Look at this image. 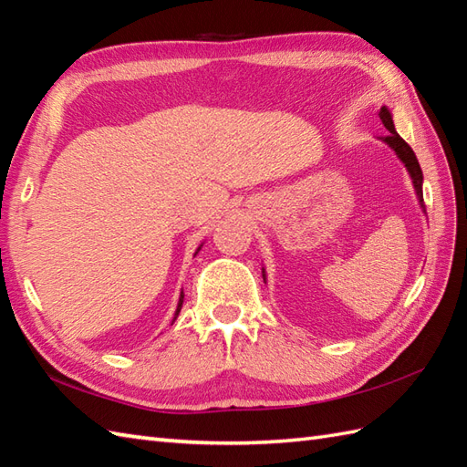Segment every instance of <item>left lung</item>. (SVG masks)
Masks as SVG:
<instances>
[{
	"label": "left lung",
	"mask_w": 467,
	"mask_h": 467,
	"mask_svg": "<svg viewBox=\"0 0 467 467\" xmlns=\"http://www.w3.org/2000/svg\"><path fill=\"white\" fill-rule=\"evenodd\" d=\"M379 118H381L383 126L387 128V130H389V134L385 136V142L389 144L395 152H398V156L401 158V162H403L405 166H408V171H410V174H411V178H413V186H415V191H418V196H420V202H421V206H425V204H423V191H421L423 174H421V166H420V162H418V158H415V154H413V150H411V146H410L408 142H405L398 132H395L391 114H389V110H387L385 106L379 110Z\"/></svg>",
	"instance_id": "left-lung-1"
}]
</instances>
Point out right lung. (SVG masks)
Masks as SVG:
<instances>
[{"label":"right lung","mask_w":467,"mask_h":467,"mask_svg":"<svg viewBox=\"0 0 467 467\" xmlns=\"http://www.w3.org/2000/svg\"><path fill=\"white\" fill-rule=\"evenodd\" d=\"M182 299H184V295H181V301H178V309H176V315H174V319L178 317V313H181V309H182Z\"/></svg>","instance_id":"right-lung-1"}]
</instances>
